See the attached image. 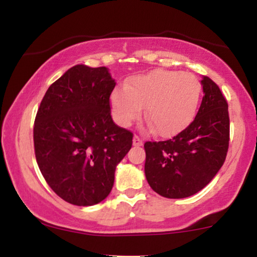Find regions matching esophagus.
Instances as JSON below:
<instances>
[{
  "label": "esophagus",
  "instance_id": "1",
  "mask_svg": "<svg viewBox=\"0 0 257 257\" xmlns=\"http://www.w3.org/2000/svg\"><path fill=\"white\" fill-rule=\"evenodd\" d=\"M144 144L143 139H141L140 137H138V135H135L134 139H133V145L134 146H141Z\"/></svg>",
  "mask_w": 257,
  "mask_h": 257
}]
</instances>
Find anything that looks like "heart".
<instances>
[{
	"label": "heart",
	"mask_w": 257,
	"mask_h": 257,
	"mask_svg": "<svg viewBox=\"0 0 257 257\" xmlns=\"http://www.w3.org/2000/svg\"><path fill=\"white\" fill-rule=\"evenodd\" d=\"M200 83L192 73L153 70L126 81L124 89L111 95L114 119L123 126L140 118L145 106V118L161 137L181 132L196 114L200 99Z\"/></svg>",
	"instance_id": "b5f03b06"
}]
</instances>
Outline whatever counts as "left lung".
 <instances>
[{
	"mask_svg": "<svg viewBox=\"0 0 257 257\" xmlns=\"http://www.w3.org/2000/svg\"><path fill=\"white\" fill-rule=\"evenodd\" d=\"M204 96L190 125L166 141H146L145 175L155 192L186 198L205 187L225 163L229 145L228 104L219 85L202 79Z\"/></svg>",
	"mask_w": 257,
	"mask_h": 257,
	"instance_id": "left-lung-1",
	"label": "left lung"
}]
</instances>
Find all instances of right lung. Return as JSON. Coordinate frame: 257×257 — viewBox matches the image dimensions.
<instances>
[{
	"mask_svg": "<svg viewBox=\"0 0 257 257\" xmlns=\"http://www.w3.org/2000/svg\"><path fill=\"white\" fill-rule=\"evenodd\" d=\"M116 82L106 67L76 65L44 94L34 125L35 156L44 180L65 202L98 204L108 196L133 133L112 120Z\"/></svg>",
	"mask_w": 257,
	"mask_h": 257,
	"instance_id": "add662e5",
	"label": "right lung"
}]
</instances>
